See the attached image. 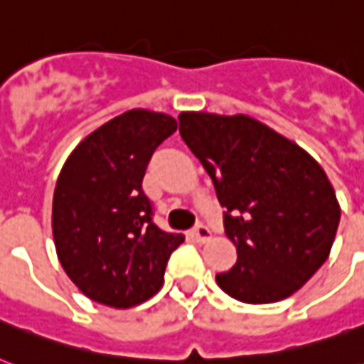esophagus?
Returning <instances> with one entry per match:
<instances>
[{"label": "esophagus", "mask_w": 364, "mask_h": 364, "mask_svg": "<svg viewBox=\"0 0 364 364\" xmlns=\"http://www.w3.org/2000/svg\"><path fill=\"white\" fill-rule=\"evenodd\" d=\"M193 236L196 240H198V242H208V240L211 238V230L208 227H205V225H202V223H198V225H196V227H194V230H193Z\"/></svg>", "instance_id": "obj_1"}]
</instances>
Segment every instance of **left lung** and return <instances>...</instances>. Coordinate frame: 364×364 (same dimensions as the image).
Here are the masks:
<instances>
[{
	"label": "left lung",
	"mask_w": 364,
	"mask_h": 364,
	"mask_svg": "<svg viewBox=\"0 0 364 364\" xmlns=\"http://www.w3.org/2000/svg\"><path fill=\"white\" fill-rule=\"evenodd\" d=\"M179 132L227 210L238 260L217 285L247 304L296 293L328 259L340 204L310 153L247 115L183 111Z\"/></svg>",
	"instance_id": "8db88e82"
}]
</instances>
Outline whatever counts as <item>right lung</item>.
Masks as SVG:
<instances>
[{"label": "right lung", "instance_id": "obj_1", "mask_svg": "<svg viewBox=\"0 0 364 364\" xmlns=\"http://www.w3.org/2000/svg\"><path fill=\"white\" fill-rule=\"evenodd\" d=\"M177 130L166 113L130 109L90 132L62 166L53 236L64 272L82 294L126 310L156 294L183 234L153 223L141 188L154 149Z\"/></svg>", "mask_w": 364, "mask_h": 364}]
</instances>
